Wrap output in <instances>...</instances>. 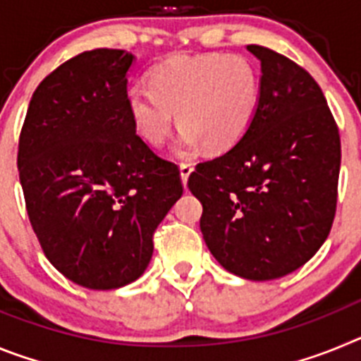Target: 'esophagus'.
<instances>
[{
	"mask_svg": "<svg viewBox=\"0 0 361 361\" xmlns=\"http://www.w3.org/2000/svg\"><path fill=\"white\" fill-rule=\"evenodd\" d=\"M191 171H193V164H188V162H183V164H180V178H183L184 186L188 184V178H190Z\"/></svg>",
	"mask_w": 361,
	"mask_h": 361,
	"instance_id": "esophagus-1",
	"label": "esophagus"
}]
</instances>
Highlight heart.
<instances>
[{
	"instance_id": "heart-1",
	"label": "heart",
	"mask_w": 361,
	"mask_h": 361,
	"mask_svg": "<svg viewBox=\"0 0 361 361\" xmlns=\"http://www.w3.org/2000/svg\"><path fill=\"white\" fill-rule=\"evenodd\" d=\"M148 85L133 86L126 97L130 119L142 141L161 146L173 128L175 153L190 157L200 146L226 152L240 141L260 104V81L242 56L171 57L149 72Z\"/></svg>"
}]
</instances>
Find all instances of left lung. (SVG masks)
Listing matches in <instances>:
<instances>
[{"label": "left lung", "instance_id": "8db88e82", "mask_svg": "<svg viewBox=\"0 0 361 361\" xmlns=\"http://www.w3.org/2000/svg\"><path fill=\"white\" fill-rule=\"evenodd\" d=\"M260 104L240 141L197 164L188 188L220 266L245 280L286 276L320 250L336 212L340 135L317 81L266 47Z\"/></svg>", "mask_w": 361, "mask_h": 361}]
</instances>
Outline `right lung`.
I'll return each mask as SVG.
<instances>
[{
	"instance_id": "obj_1",
	"label": "right lung",
	"mask_w": 361,
	"mask_h": 361,
	"mask_svg": "<svg viewBox=\"0 0 361 361\" xmlns=\"http://www.w3.org/2000/svg\"><path fill=\"white\" fill-rule=\"evenodd\" d=\"M133 61L126 50L97 49L63 63L36 88L19 135V180L44 255L97 291L145 273L153 231L183 195L177 166L130 119Z\"/></svg>"
}]
</instances>
